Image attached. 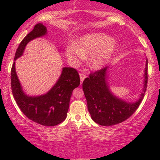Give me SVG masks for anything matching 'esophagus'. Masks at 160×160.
I'll use <instances>...</instances> for the list:
<instances>
[{"label":"esophagus","mask_w":160,"mask_h":160,"mask_svg":"<svg viewBox=\"0 0 160 160\" xmlns=\"http://www.w3.org/2000/svg\"><path fill=\"white\" fill-rule=\"evenodd\" d=\"M80 82H81V83H82V81L84 80V79L86 78V75L83 74H80Z\"/></svg>","instance_id":"1"}]
</instances>
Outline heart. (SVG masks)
<instances>
[{
	"label": "heart",
	"mask_w": 160,
	"mask_h": 160,
	"mask_svg": "<svg viewBox=\"0 0 160 160\" xmlns=\"http://www.w3.org/2000/svg\"><path fill=\"white\" fill-rule=\"evenodd\" d=\"M119 49V44L104 33H93L82 36L76 45L70 44L65 54L73 66L80 65L85 56H89V65L93 70L103 68Z\"/></svg>",
	"instance_id": "obj_1"
}]
</instances>
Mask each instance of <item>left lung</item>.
Here are the masks:
<instances>
[{
  "mask_svg": "<svg viewBox=\"0 0 160 160\" xmlns=\"http://www.w3.org/2000/svg\"><path fill=\"white\" fill-rule=\"evenodd\" d=\"M110 66L89 75L82 82V90L87 102L88 111L94 122L108 126L120 123L127 120L140 105L148 84V58L144 71V85L139 98L127 102L112 92L109 85Z\"/></svg>",
  "mask_w": 160,
  "mask_h": 160,
  "instance_id": "left-lung-1",
  "label": "left lung"
}]
</instances>
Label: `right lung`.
<instances>
[{
    "mask_svg": "<svg viewBox=\"0 0 160 160\" xmlns=\"http://www.w3.org/2000/svg\"><path fill=\"white\" fill-rule=\"evenodd\" d=\"M47 29L38 23L22 40L16 49L14 60L23 55L28 43L32 40L46 36ZM16 62L11 69V88L16 104L29 120L47 126L61 123L67 117L72 92L80 83L78 71L72 68H62V73L54 86L47 93L29 95L25 92L16 71Z\"/></svg>",
    "mask_w": 160,
    "mask_h": 160,
    "instance_id": "right-lung-1",
    "label": "right lung"
}]
</instances>
